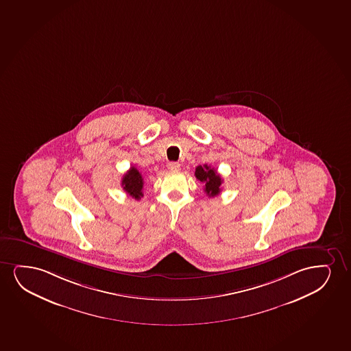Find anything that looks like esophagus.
<instances>
[{
  "label": "esophagus",
  "instance_id": "esophagus-1",
  "mask_svg": "<svg viewBox=\"0 0 351 351\" xmlns=\"http://www.w3.org/2000/svg\"><path fill=\"white\" fill-rule=\"evenodd\" d=\"M168 169L171 171H178L180 169V164L178 162H170V163H168Z\"/></svg>",
  "mask_w": 351,
  "mask_h": 351
}]
</instances>
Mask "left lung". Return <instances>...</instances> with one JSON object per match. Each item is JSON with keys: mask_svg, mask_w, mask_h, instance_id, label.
Segmentation results:
<instances>
[{"mask_svg": "<svg viewBox=\"0 0 351 351\" xmlns=\"http://www.w3.org/2000/svg\"><path fill=\"white\" fill-rule=\"evenodd\" d=\"M195 178L204 184L205 193L210 197L218 195L221 191V183L223 180L213 168L205 165H199L195 169Z\"/></svg>", "mask_w": 351, "mask_h": 351, "instance_id": "left-lung-1", "label": "left lung"}]
</instances>
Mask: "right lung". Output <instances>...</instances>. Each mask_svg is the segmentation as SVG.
<instances>
[{
    "label": "right lung",
    "instance_id": "obj_1",
    "mask_svg": "<svg viewBox=\"0 0 351 351\" xmlns=\"http://www.w3.org/2000/svg\"><path fill=\"white\" fill-rule=\"evenodd\" d=\"M121 186L128 195L132 196L133 199H136V200H141V197L143 196L144 180L136 167H131L128 173L123 175Z\"/></svg>",
    "mask_w": 351,
    "mask_h": 351
}]
</instances>
